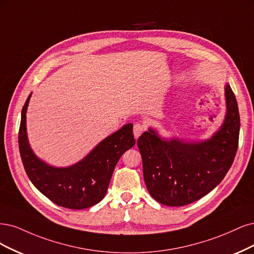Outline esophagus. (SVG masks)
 <instances>
[{
  "instance_id": "1",
  "label": "esophagus",
  "mask_w": 254,
  "mask_h": 254,
  "mask_svg": "<svg viewBox=\"0 0 254 254\" xmlns=\"http://www.w3.org/2000/svg\"><path fill=\"white\" fill-rule=\"evenodd\" d=\"M144 132V126L141 124H135L133 127V133L135 138L137 139L139 136H140Z\"/></svg>"
}]
</instances>
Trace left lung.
<instances>
[{
    "label": "left lung",
    "instance_id": "1",
    "mask_svg": "<svg viewBox=\"0 0 254 254\" xmlns=\"http://www.w3.org/2000/svg\"><path fill=\"white\" fill-rule=\"evenodd\" d=\"M225 94V122L209 140L167 141L151 128L138 138L144 183L155 200L171 207L189 204L211 192L226 176L239 146L241 120L236 98L229 84Z\"/></svg>",
    "mask_w": 254,
    "mask_h": 254
}]
</instances>
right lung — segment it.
<instances>
[{
	"label": "right lung",
	"mask_w": 254,
	"mask_h": 254,
	"mask_svg": "<svg viewBox=\"0 0 254 254\" xmlns=\"http://www.w3.org/2000/svg\"><path fill=\"white\" fill-rule=\"evenodd\" d=\"M30 95L22 109L19 149L24 169L37 189L60 207L86 209L101 201L122 154L135 144L133 125L127 124L106 137L87 156L69 168H54L31 151L26 134V110Z\"/></svg>",
	"instance_id": "add662e5"
}]
</instances>
